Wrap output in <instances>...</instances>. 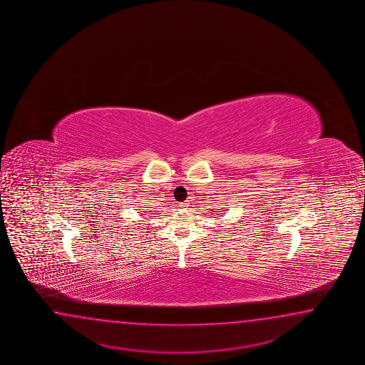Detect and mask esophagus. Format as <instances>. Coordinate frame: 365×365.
Listing matches in <instances>:
<instances>
[{"label":"esophagus","instance_id":"1","mask_svg":"<svg viewBox=\"0 0 365 365\" xmlns=\"http://www.w3.org/2000/svg\"><path fill=\"white\" fill-rule=\"evenodd\" d=\"M189 206V203L187 202H184V203H180V207L181 208H186Z\"/></svg>","mask_w":365,"mask_h":365}]
</instances>
